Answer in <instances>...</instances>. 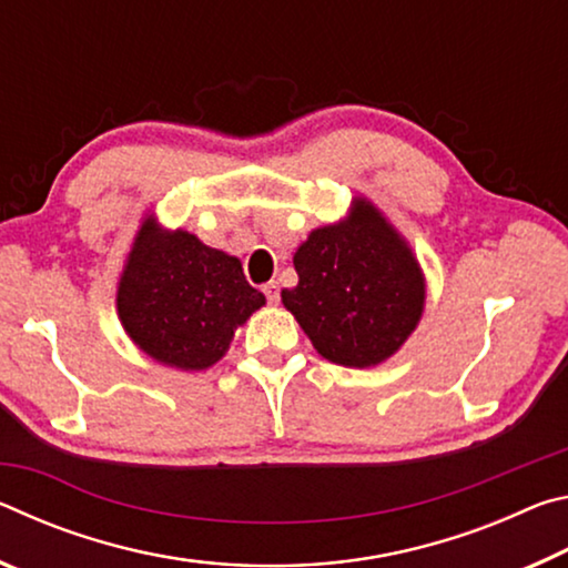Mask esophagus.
<instances>
[{"label": "esophagus", "instance_id": "1", "mask_svg": "<svg viewBox=\"0 0 568 568\" xmlns=\"http://www.w3.org/2000/svg\"><path fill=\"white\" fill-rule=\"evenodd\" d=\"M263 293H265V297H267V303H271V305H275L277 301H281V285H277L275 281H271V283H265V285H263Z\"/></svg>", "mask_w": 568, "mask_h": 568}]
</instances>
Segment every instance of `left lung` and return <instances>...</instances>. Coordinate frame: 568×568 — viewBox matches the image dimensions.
<instances>
[{"label":"left lung","mask_w":568,"mask_h":568,"mask_svg":"<svg viewBox=\"0 0 568 568\" xmlns=\"http://www.w3.org/2000/svg\"><path fill=\"white\" fill-rule=\"evenodd\" d=\"M297 285L281 293L325 361L368 368L416 331L426 303L420 265L378 207L355 197L351 215L313 230L295 250Z\"/></svg>","instance_id":"1"}]
</instances>
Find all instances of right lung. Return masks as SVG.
<instances>
[{"instance_id": "right-lung-1", "label": "right lung", "mask_w": 568, "mask_h": 568, "mask_svg": "<svg viewBox=\"0 0 568 568\" xmlns=\"http://www.w3.org/2000/svg\"><path fill=\"white\" fill-rule=\"evenodd\" d=\"M265 295L245 281L237 257L187 230L145 217L118 285V315L140 351L180 371H205L230 348Z\"/></svg>"}]
</instances>
